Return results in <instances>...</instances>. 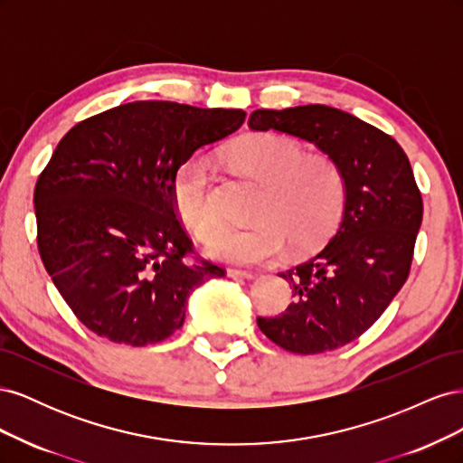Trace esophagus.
Returning <instances> with one entry per match:
<instances>
[{"label": "esophagus", "instance_id": "1", "mask_svg": "<svg viewBox=\"0 0 463 463\" xmlns=\"http://www.w3.org/2000/svg\"><path fill=\"white\" fill-rule=\"evenodd\" d=\"M228 276L230 278H235V279H250L253 278V272H249V270H240V269H228Z\"/></svg>", "mask_w": 463, "mask_h": 463}]
</instances>
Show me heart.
I'll list each match as a JSON object with an SVG mask.
<instances>
[{"label":"heart","mask_w":463,"mask_h":463,"mask_svg":"<svg viewBox=\"0 0 463 463\" xmlns=\"http://www.w3.org/2000/svg\"><path fill=\"white\" fill-rule=\"evenodd\" d=\"M226 162L260 185L250 228L223 232L208 247L210 257L235 264H264L286 255L288 247L307 250L338 226L345 206V177L328 154H303L291 138L259 133L233 143ZM177 213L185 226L210 241L223 228L214 174L204 158L181 164L174 184Z\"/></svg>","instance_id":"heart-1"}]
</instances>
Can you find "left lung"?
<instances>
[{"mask_svg": "<svg viewBox=\"0 0 463 463\" xmlns=\"http://www.w3.org/2000/svg\"><path fill=\"white\" fill-rule=\"evenodd\" d=\"M253 131H276L313 143L345 177L338 230L315 257L279 272L293 303L259 317L266 338L291 354L342 347L371 328L410 276L423 199L403 148L373 125L322 104L255 109Z\"/></svg>", "mask_w": 463, "mask_h": 463, "instance_id": "1", "label": "left lung"}]
</instances>
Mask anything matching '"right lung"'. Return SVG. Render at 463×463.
I'll return each instance as SVG.
<instances>
[{"mask_svg": "<svg viewBox=\"0 0 463 463\" xmlns=\"http://www.w3.org/2000/svg\"><path fill=\"white\" fill-rule=\"evenodd\" d=\"M243 109L131 102L77 123L34 187L38 250L75 317L135 347L184 326L189 293L222 266L194 257L174 184L194 150L237 131Z\"/></svg>", "mask_w": 463, "mask_h": 463, "instance_id": "1", "label": "right lung"}]
</instances>
